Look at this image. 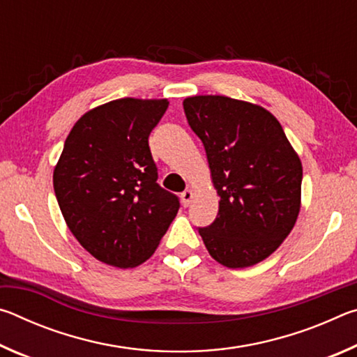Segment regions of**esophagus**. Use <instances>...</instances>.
Listing matches in <instances>:
<instances>
[{"instance_id": "1", "label": "esophagus", "mask_w": 357, "mask_h": 357, "mask_svg": "<svg viewBox=\"0 0 357 357\" xmlns=\"http://www.w3.org/2000/svg\"><path fill=\"white\" fill-rule=\"evenodd\" d=\"M192 198H193V190L187 189V190L183 192V195H181V202H183V206L184 208L189 206L190 202H192Z\"/></svg>"}]
</instances>
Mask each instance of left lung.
<instances>
[{
    "instance_id": "1",
    "label": "left lung",
    "mask_w": 357,
    "mask_h": 357,
    "mask_svg": "<svg viewBox=\"0 0 357 357\" xmlns=\"http://www.w3.org/2000/svg\"><path fill=\"white\" fill-rule=\"evenodd\" d=\"M185 118L206 151L219 214L198 228L209 255L249 268L279 249L301 209L302 164L273 113L227 96H192Z\"/></svg>"
}]
</instances>
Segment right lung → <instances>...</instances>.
I'll list each match as a JSON object with an SVG mask.
<instances>
[{
    "mask_svg": "<svg viewBox=\"0 0 357 357\" xmlns=\"http://www.w3.org/2000/svg\"><path fill=\"white\" fill-rule=\"evenodd\" d=\"M167 108V99L135 98L93 108L74 124L53 170L70 233L114 268L146 261L178 214V197L155 183L148 144Z\"/></svg>",
    "mask_w": 357,
    "mask_h": 357,
    "instance_id": "1",
    "label": "right lung"
}]
</instances>
